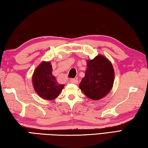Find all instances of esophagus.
<instances>
[{"label": "esophagus", "mask_w": 148, "mask_h": 148, "mask_svg": "<svg viewBox=\"0 0 148 148\" xmlns=\"http://www.w3.org/2000/svg\"><path fill=\"white\" fill-rule=\"evenodd\" d=\"M70 82L72 84H77L78 83V80L74 78H72L71 79V80H70Z\"/></svg>", "instance_id": "1"}]
</instances>
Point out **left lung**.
Returning a JSON list of instances; mask_svg holds the SVG:
<instances>
[{
  "mask_svg": "<svg viewBox=\"0 0 148 148\" xmlns=\"http://www.w3.org/2000/svg\"><path fill=\"white\" fill-rule=\"evenodd\" d=\"M85 77L79 88L89 99L97 101L108 93L113 86L114 71L111 62L106 57L98 56L87 61Z\"/></svg>",
  "mask_w": 148,
  "mask_h": 148,
  "instance_id": "obj_1",
  "label": "left lung"
}]
</instances>
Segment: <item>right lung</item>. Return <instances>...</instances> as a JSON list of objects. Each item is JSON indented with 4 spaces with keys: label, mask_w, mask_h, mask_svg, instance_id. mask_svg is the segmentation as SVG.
<instances>
[{
    "label": "right lung",
    "mask_w": 148,
    "mask_h": 148,
    "mask_svg": "<svg viewBox=\"0 0 148 148\" xmlns=\"http://www.w3.org/2000/svg\"><path fill=\"white\" fill-rule=\"evenodd\" d=\"M51 72V63L42 62L35 70L32 76L35 91L42 99L49 101L57 98L64 87V85L57 83Z\"/></svg>",
    "instance_id": "obj_1"
}]
</instances>
